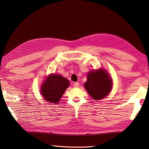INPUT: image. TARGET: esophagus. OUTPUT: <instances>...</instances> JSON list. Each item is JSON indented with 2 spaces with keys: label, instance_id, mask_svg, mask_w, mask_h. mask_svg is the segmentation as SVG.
I'll return each instance as SVG.
<instances>
[{
  "label": "esophagus",
  "instance_id": "1",
  "mask_svg": "<svg viewBox=\"0 0 149 149\" xmlns=\"http://www.w3.org/2000/svg\"><path fill=\"white\" fill-rule=\"evenodd\" d=\"M79 83H78V82H75L74 83V87H75V88H77V87H78V86H79Z\"/></svg>",
  "mask_w": 149,
  "mask_h": 149
}]
</instances>
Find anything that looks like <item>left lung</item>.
I'll list each match as a JSON object with an SVG mask.
<instances>
[{"label": "left lung", "mask_w": 149, "mask_h": 149, "mask_svg": "<svg viewBox=\"0 0 149 149\" xmlns=\"http://www.w3.org/2000/svg\"><path fill=\"white\" fill-rule=\"evenodd\" d=\"M84 86L92 98L99 100L107 96L111 91L112 79L104 70L91 71Z\"/></svg>", "instance_id": "left-lung-1"}]
</instances>
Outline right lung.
Listing matches in <instances>:
<instances>
[{
  "label": "right lung",
  "mask_w": 149,
  "mask_h": 149,
  "mask_svg": "<svg viewBox=\"0 0 149 149\" xmlns=\"http://www.w3.org/2000/svg\"><path fill=\"white\" fill-rule=\"evenodd\" d=\"M69 85V81L61 75H49L42 86L41 94L45 100L57 104Z\"/></svg>",
  "instance_id": "1"
}]
</instances>
